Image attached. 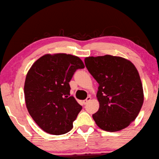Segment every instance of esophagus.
<instances>
[{
    "label": "esophagus",
    "mask_w": 159,
    "mask_h": 159,
    "mask_svg": "<svg viewBox=\"0 0 159 159\" xmlns=\"http://www.w3.org/2000/svg\"><path fill=\"white\" fill-rule=\"evenodd\" d=\"M90 100H91V97H87V99H86L85 100L83 101V104H84V105H86V104H87V103H88Z\"/></svg>",
    "instance_id": "34e87169"
}]
</instances>
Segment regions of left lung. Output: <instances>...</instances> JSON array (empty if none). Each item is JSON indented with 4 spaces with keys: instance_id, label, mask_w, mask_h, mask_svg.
<instances>
[{
    "instance_id": "obj_1",
    "label": "left lung",
    "mask_w": 159,
    "mask_h": 159,
    "mask_svg": "<svg viewBox=\"0 0 159 159\" xmlns=\"http://www.w3.org/2000/svg\"><path fill=\"white\" fill-rule=\"evenodd\" d=\"M85 64L99 85V108L92 115L97 125L109 132L127 127L137 117L144 101L137 69L129 60L110 55L85 57Z\"/></svg>"
}]
</instances>
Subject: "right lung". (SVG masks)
Listing matches in <instances>:
<instances>
[{
    "label": "right lung",
    "instance_id": "1",
    "mask_svg": "<svg viewBox=\"0 0 159 159\" xmlns=\"http://www.w3.org/2000/svg\"><path fill=\"white\" fill-rule=\"evenodd\" d=\"M85 65L79 57L66 53L46 54L34 62L24 85L28 111L43 131L53 135L65 134L82 106L70 96V81Z\"/></svg>",
    "mask_w": 159,
    "mask_h": 159
}]
</instances>
